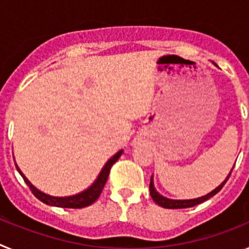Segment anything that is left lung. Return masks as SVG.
<instances>
[{
  "mask_svg": "<svg viewBox=\"0 0 249 249\" xmlns=\"http://www.w3.org/2000/svg\"><path fill=\"white\" fill-rule=\"evenodd\" d=\"M233 168L231 169V172L228 173V176L226 177L223 182L219 184L218 187H215L214 190L211 191L210 193H207V195L202 196V197H198V198H193V199H171L167 198L164 196H162L160 193H158L155 188V183H153V176L151 177V184H149V193H151L152 199L158 204V206L163 207V208H169V210H176V208H190V207L197 206V204L202 203V202L207 201V199H210L211 197H213L214 195L219 192L222 190V187L226 184V182L228 181V178H230L231 173H232Z\"/></svg>",
  "mask_w": 249,
  "mask_h": 249,
  "instance_id": "left-lung-1",
  "label": "left lung"
}]
</instances>
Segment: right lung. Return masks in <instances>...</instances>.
<instances>
[{
	"label": "right lung",
	"mask_w": 249,
	"mask_h": 249,
	"mask_svg": "<svg viewBox=\"0 0 249 249\" xmlns=\"http://www.w3.org/2000/svg\"><path fill=\"white\" fill-rule=\"evenodd\" d=\"M123 149H120L116 155L112 156V157L106 162L103 168L101 169L100 175L97 176V178L94 179V182L89 187V188H86L85 191L77 193V195L67 196V197H54V196H50L47 195V193L42 192V191H39L38 188H36V187L26 178V176L22 173V171L19 169V167L17 166L16 162H15V164H16V168L17 171H18L19 175L22 176V178L25 179L27 186L30 187L31 192L34 193L41 202L48 204V206L61 207V208H83V207H87L89 206V204L93 203V202H96V199L100 197L103 187H105L106 182H107V178H108L111 167L117 162V160L121 157Z\"/></svg>",
	"instance_id": "right-lung-1"
}]
</instances>
